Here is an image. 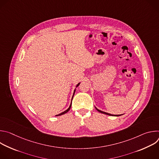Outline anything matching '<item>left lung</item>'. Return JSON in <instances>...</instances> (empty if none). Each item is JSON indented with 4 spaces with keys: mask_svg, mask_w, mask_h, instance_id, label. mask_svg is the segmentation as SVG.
Instances as JSON below:
<instances>
[{
    "mask_svg": "<svg viewBox=\"0 0 159 159\" xmlns=\"http://www.w3.org/2000/svg\"><path fill=\"white\" fill-rule=\"evenodd\" d=\"M96 109H97V111H99V112H101V113H102V114H105V115H109V116H120L123 115H111V114H109V113H107V112H106L102 111H101V110L98 109V108H96Z\"/></svg>",
    "mask_w": 159,
    "mask_h": 159,
    "instance_id": "1",
    "label": "left lung"
}]
</instances>
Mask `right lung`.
Masks as SVG:
<instances>
[{"instance_id": "right-lung-1", "label": "right lung", "mask_w": 159, "mask_h": 159, "mask_svg": "<svg viewBox=\"0 0 159 159\" xmlns=\"http://www.w3.org/2000/svg\"><path fill=\"white\" fill-rule=\"evenodd\" d=\"M79 84H80V83H79L77 85V86H76V87H78L79 85ZM75 89L74 90V94H73V96H72V99H73V97H74V94H75ZM71 106H72V102H71V104H70V106H69V107L66 110H65V111H63V112H61L60 114H58V115H56L57 116H61V115H64V114H65V113H66L68 111H69V110H70V107H71Z\"/></svg>"}]
</instances>
